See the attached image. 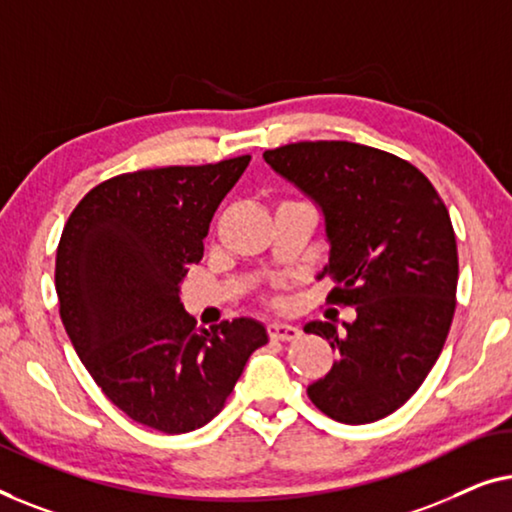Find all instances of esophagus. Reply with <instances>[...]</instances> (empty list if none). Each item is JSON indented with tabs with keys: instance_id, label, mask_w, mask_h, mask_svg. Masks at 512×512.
Listing matches in <instances>:
<instances>
[{
	"instance_id": "esophagus-1",
	"label": "esophagus",
	"mask_w": 512,
	"mask_h": 512,
	"mask_svg": "<svg viewBox=\"0 0 512 512\" xmlns=\"http://www.w3.org/2000/svg\"><path fill=\"white\" fill-rule=\"evenodd\" d=\"M266 331H269V338H273V341H294V338H299V329L285 325V322H269Z\"/></svg>"
}]
</instances>
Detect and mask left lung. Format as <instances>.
I'll return each instance as SVG.
<instances>
[{
	"label": "left lung",
	"instance_id": "8db88e82",
	"mask_svg": "<svg viewBox=\"0 0 512 512\" xmlns=\"http://www.w3.org/2000/svg\"><path fill=\"white\" fill-rule=\"evenodd\" d=\"M264 160L322 206L329 299L357 311L345 331L306 325L338 352L308 397L336 422H376L413 397L448 338L459 276L448 206L420 169L362 143H287Z\"/></svg>",
	"mask_w": 512,
	"mask_h": 512
}]
</instances>
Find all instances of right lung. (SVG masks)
<instances>
[{"mask_svg": "<svg viewBox=\"0 0 512 512\" xmlns=\"http://www.w3.org/2000/svg\"><path fill=\"white\" fill-rule=\"evenodd\" d=\"M248 162L113 176L78 201L60 236L55 290L78 357L122 413L164 434L211 422L248 357L269 343L248 318L197 327L178 297Z\"/></svg>", "mask_w": 512, "mask_h": 512, "instance_id": "add662e5", "label": "right lung"}]
</instances>
